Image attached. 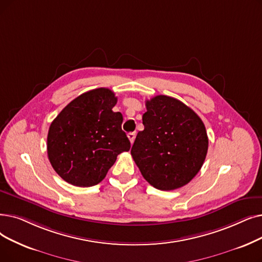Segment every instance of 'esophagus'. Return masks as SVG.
<instances>
[{"label":"esophagus","instance_id":"34e87169","mask_svg":"<svg viewBox=\"0 0 262 262\" xmlns=\"http://www.w3.org/2000/svg\"><path fill=\"white\" fill-rule=\"evenodd\" d=\"M127 137H128L130 143L133 144V143H134V140H135V137H136V134H135V133H128V134H127Z\"/></svg>","mask_w":262,"mask_h":262}]
</instances>
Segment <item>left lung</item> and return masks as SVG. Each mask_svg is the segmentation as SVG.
<instances>
[{"instance_id": "1", "label": "left lung", "mask_w": 262, "mask_h": 262, "mask_svg": "<svg viewBox=\"0 0 262 262\" xmlns=\"http://www.w3.org/2000/svg\"><path fill=\"white\" fill-rule=\"evenodd\" d=\"M144 129L137 134L132 156L142 177L157 189L186 185L208 153L206 127L197 113L179 99L157 95L145 101Z\"/></svg>"}]
</instances>
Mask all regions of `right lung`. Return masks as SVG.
<instances>
[{
	"label": "right lung",
	"mask_w": 262,
	"mask_h": 262,
	"mask_svg": "<svg viewBox=\"0 0 262 262\" xmlns=\"http://www.w3.org/2000/svg\"><path fill=\"white\" fill-rule=\"evenodd\" d=\"M118 98L111 90H91L72 100L49 127L48 158L67 183L90 187L103 181L117 156L130 149L122 130Z\"/></svg>",
	"instance_id": "right-lung-1"
}]
</instances>
